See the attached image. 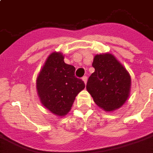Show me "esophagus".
Segmentation results:
<instances>
[{
    "instance_id": "34e87169",
    "label": "esophagus",
    "mask_w": 153,
    "mask_h": 153,
    "mask_svg": "<svg viewBox=\"0 0 153 153\" xmlns=\"http://www.w3.org/2000/svg\"><path fill=\"white\" fill-rule=\"evenodd\" d=\"M82 80H83V82H84V83L86 84V83H87V80H88V78H87L86 76H83V78H82Z\"/></svg>"
}]
</instances>
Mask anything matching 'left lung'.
I'll return each mask as SVG.
<instances>
[{"instance_id":"left-lung-1","label":"left lung","mask_w":153,"mask_h":153,"mask_svg":"<svg viewBox=\"0 0 153 153\" xmlns=\"http://www.w3.org/2000/svg\"><path fill=\"white\" fill-rule=\"evenodd\" d=\"M93 67L95 71L88 78L86 88L94 102L107 112L120 108L130 93L129 73L111 53L96 55Z\"/></svg>"}]
</instances>
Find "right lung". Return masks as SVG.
Here are the masks:
<instances>
[{
  "label": "right lung",
  "mask_w": 153,
  "mask_h": 153,
  "mask_svg": "<svg viewBox=\"0 0 153 153\" xmlns=\"http://www.w3.org/2000/svg\"><path fill=\"white\" fill-rule=\"evenodd\" d=\"M74 72L73 65L65 63L63 54L55 51L47 57L37 77L36 88L41 103L56 115H67L77 95L85 88Z\"/></svg>",
  "instance_id": "1"
}]
</instances>
